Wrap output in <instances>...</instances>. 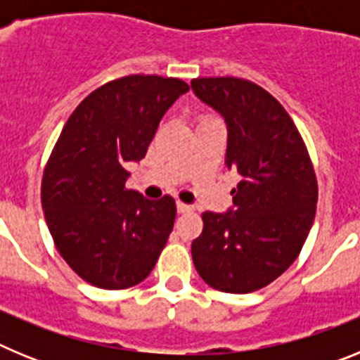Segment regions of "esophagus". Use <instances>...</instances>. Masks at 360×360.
<instances>
[{
  "label": "esophagus",
  "mask_w": 360,
  "mask_h": 360,
  "mask_svg": "<svg viewBox=\"0 0 360 360\" xmlns=\"http://www.w3.org/2000/svg\"><path fill=\"white\" fill-rule=\"evenodd\" d=\"M176 209H178V212H191L193 211V205H189V203H184V202H176Z\"/></svg>",
  "instance_id": "1"
}]
</instances>
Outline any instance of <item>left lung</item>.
I'll list each match as a JSON object with an SVG mask.
<instances>
[{
	"mask_svg": "<svg viewBox=\"0 0 360 360\" xmlns=\"http://www.w3.org/2000/svg\"><path fill=\"white\" fill-rule=\"evenodd\" d=\"M191 88L224 117L225 165L241 176L227 212L202 214L193 262L209 287L249 294L279 278L303 249L316 216V173L290 115L262 86L202 77Z\"/></svg>",
	"mask_w": 360,
	"mask_h": 360,
	"instance_id": "1",
	"label": "left lung"
}]
</instances>
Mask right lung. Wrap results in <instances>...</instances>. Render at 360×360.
<instances>
[{
	"label": "right lung",
	"instance_id": "add662e5",
	"mask_svg": "<svg viewBox=\"0 0 360 360\" xmlns=\"http://www.w3.org/2000/svg\"><path fill=\"white\" fill-rule=\"evenodd\" d=\"M189 86L180 79L128 75L91 91L66 120L41 184L57 250L84 281L122 290L144 281L176 216L171 196L128 189L165 111Z\"/></svg>",
	"mask_w": 360,
	"mask_h": 360
}]
</instances>
